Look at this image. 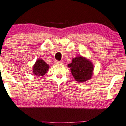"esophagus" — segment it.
Returning <instances> with one entry per match:
<instances>
[{
    "mask_svg": "<svg viewBox=\"0 0 126 126\" xmlns=\"http://www.w3.org/2000/svg\"><path fill=\"white\" fill-rule=\"evenodd\" d=\"M55 63H56V64H63V60L56 61V62H55Z\"/></svg>",
    "mask_w": 126,
    "mask_h": 126,
    "instance_id": "obj_1",
    "label": "esophagus"
}]
</instances>
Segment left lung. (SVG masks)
Instances as JSON below:
<instances>
[{"label":"left lung","instance_id":"left-lung-1","mask_svg":"<svg viewBox=\"0 0 126 126\" xmlns=\"http://www.w3.org/2000/svg\"><path fill=\"white\" fill-rule=\"evenodd\" d=\"M68 67L70 68L75 79L78 82H83L90 80L93 74L94 66L88 59L82 56L74 58Z\"/></svg>","mask_w":126,"mask_h":126}]
</instances>
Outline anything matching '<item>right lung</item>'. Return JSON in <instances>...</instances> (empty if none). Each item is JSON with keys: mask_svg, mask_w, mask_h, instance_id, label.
<instances>
[{"mask_svg": "<svg viewBox=\"0 0 126 126\" xmlns=\"http://www.w3.org/2000/svg\"><path fill=\"white\" fill-rule=\"evenodd\" d=\"M49 65L42 59H39L36 62L33 67V74L36 76H44L49 69Z\"/></svg>", "mask_w": 126, "mask_h": 126, "instance_id": "add662e5", "label": "right lung"}]
</instances>
